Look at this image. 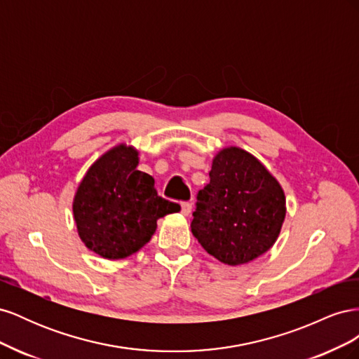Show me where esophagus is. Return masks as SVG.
<instances>
[{
    "mask_svg": "<svg viewBox=\"0 0 359 359\" xmlns=\"http://www.w3.org/2000/svg\"><path fill=\"white\" fill-rule=\"evenodd\" d=\"M181 212L184 215H189L191 212V203L190 202H182L181 203Z\"/></svg>",
    "mask_w": 359,
    "mask_h": 359,
    "instance_id": "1",
    "label": "esophagus"
}]
</instances>
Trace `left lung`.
<instances>
[{
    "mask_svg": "<svg viewBox=\"0 0 359 359\" xmlns=\"http://www.w3.org/2000/svg\"><path fill=\"white\" fill-rule=\"evenodd\" d=\"M196 199L193 235L211 256L232 266L268 252L286 215L278 181L256 157L236 147L215 156L210 184Z\"/></svg>",
    "mask_w": 359,
    "mask_h": 359,
    "instance_id": "left-lung-1",
    "label": "left lung"
}]
</instances>
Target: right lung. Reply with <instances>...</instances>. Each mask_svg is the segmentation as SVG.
I'll return each instance as SVG.
<instances>
[{
  "label": "right lung",
  "instance_id": "right-lung-1",
  "mask_svg": "<svg viewBox=\"0 0 359 359\" xmlns=\"http://www.w3.org/2000/svg\"><path fill=\"white\" fill-rule=\"evenodd\" d=\"M137 151L119 145L86 172L73 201L83 244L104 259L136 253L154 235L157 220L181 206L157 194L154 178L136 169Z\"/></svg>",
  "mask_w": 359,
  "mask_h": 359
}]
</instances>
